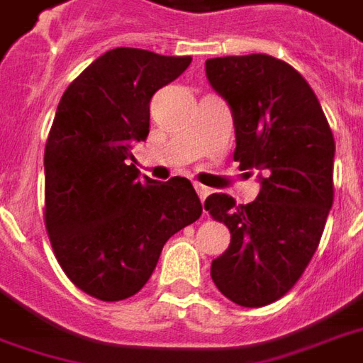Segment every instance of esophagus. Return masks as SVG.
<instances>
[{
  "instance_id": "obj_1",
  "label": "esophagus",
  "mask_w": 363,
  "mask_h": 363,
  "mask_svg": "<svg viewBox=\"0 0 363 363\" xmlns=\"http://www.w3.org/2000/svg\"><path fill=\"white\" fill-rule=\"evenodd\" d=\"M194 189H196V192H199V196H200V200H202V202H204L208 194L212 192V190L208 189V186H204V184H200V182H194Z\"/></svg>"
}]
</instances>
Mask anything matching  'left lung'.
I'll return each mask as SVG.
<instances>
[{
	"label": "left lung",
	"instance_id": "obj_1",
	"mask_svg": "<svg viewBox=\"0 0 363 363\" xmlns=\"http://www.w3.org/2000/svg\"><path fill=\"white\" fill-rule=\"evenodd\" d=\"M206 78L232 111L234 159L259 171L261 184L250 204L222 192L204 202L232 234L210 275L235 305L265 306L295 285L318 247L334 199V138L313 88L279 58H208Z\"/></svg>",
	"mask_w": 363,
	"mask_h": 363
}]
</instances>
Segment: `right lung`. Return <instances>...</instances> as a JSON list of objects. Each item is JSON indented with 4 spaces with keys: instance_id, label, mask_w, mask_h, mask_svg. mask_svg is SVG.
<instances>
[{
    "instance_id": "add662e5",
    "label": "right lung",
    "mask_w": 363,
    "mask_h": 363,
    "mask_svg": "<svg viewBox=\"0 0 363 363\" xmlns=\"http://www.w3.org/2000/svg\"><path fill=\"white\" fill-rule=\"evenodd\" d=\"M190 57L108 50L68 86L45 147V224L76 287L100 301L139 293L167 240L202 214L189 179L157 182L129 163L149 135L153 94Z\"/></svg>"
}]
</instances>
